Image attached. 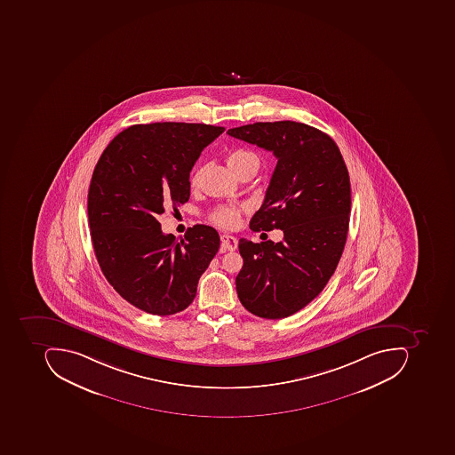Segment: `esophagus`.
I'll return each instance as SVG.
<instances>
[{
	"label": "esophagus",
	"instance_id": "esophagus-1",
	"mask_svg": "<svg viewBox=\"0 0 455 455\" xmlns=\"http://www.w3.org/2000/svg\"><path fill=\"white\" fill-rule=\"evenodd\" d=\"M221 249L228 250V251H234L238 249V239L232 236V235L223 234L220 236Z\"/></svg>",
	"mask_w": 455,
	"mask_h": 455
}]
</instances>
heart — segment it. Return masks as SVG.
Segmentation results:
<instances>
[{
  "instance_id": "1",
  "label": "heart",
  "mask_w": 455,
  "mask_h": 455,
  "mask_svg": "<svg viewBox=\"0 0 455 455\" xmlns=\"http://www.w3.org/2000/svg\"><path fill=\"white\" fill-rule=\"evenodd\" d=\"M227 163L235 173H238L239 171L249 167V165L259 168V160L256 153H252L251 150L235 148L227 156ZM199 176H201V170L196 168L193 176H191V185L198 183ZM242 211H243V208H238V206H220L211 214V220L221 228H234L238 224Z\"/></svg>"
}]
</instances>
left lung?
Returning a JSON list of instances; mask_svg holds the SVG:
<instances>
[{
  "label": "left lung",
  "mask_w": 455,
  "mask_h": 455,
  "mask_svg": "<svg viewBox=\"0 0 455 455\" xmlns=\"http://www.w3.org/2000/svg\"><path fill=\"white\" fill-rule=\"evenodd\" d=\"M227 134L277 158L250 228L284 234L277 243L239 241V300L259 317H288L324 290L342 257L351 211L347 167L332 138L303 123H254Z\"/></svg>",
  "instance_id": "left-lung-1"
}]
</instances>
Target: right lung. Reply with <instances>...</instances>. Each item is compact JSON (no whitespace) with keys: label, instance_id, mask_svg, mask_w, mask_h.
<instances>
[{"label":"right lung","instance_id":"obj_1","mask_svg":"<svg viewBox=\"0 0 455 455\" xmlns=\"http://www.w3.org/2000/svg\"><path fill=\"white\" fill-rule=\"evenodd\" d=\"M224 127L199 123H152L122 131L92 172L87 198L95 257L109 284L143 312L185 310L220 238L194 226L180 241L158 221L190 198V172Z\"/></svg>","mask_w":455,"mask_h":455}]
</instances>
